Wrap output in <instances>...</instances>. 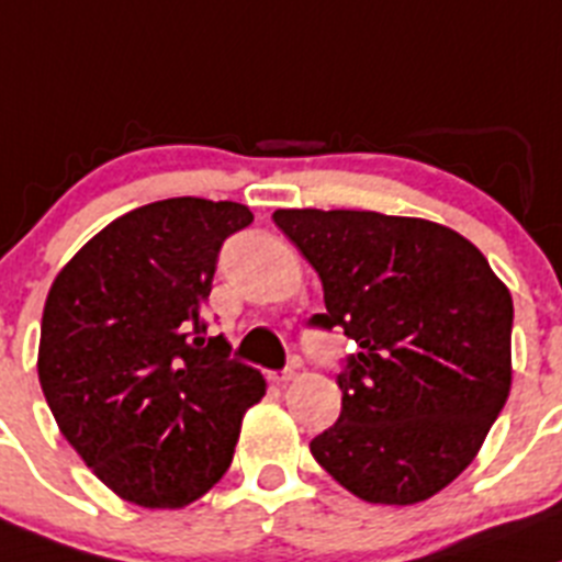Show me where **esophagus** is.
Masks as SVG:
<instances>
[{
	"instance_id": "obj_1",
	"label": "esophagus",
	"mask_w": 562,
	"mask_h": 562,
	"mask_svg": "<svg viewBox=\"0 0 562 562\" xmlns=\"http://www.w3.org/2000/svg\"><path fill=\"white\" fill-rule=\"evenodd\" d=\"M272 383H278V386H284V383H290V381H295V367H286V370H281V372H272Z\"/></svg>"
}]
</instances>
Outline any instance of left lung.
<instances>
[{"instance_id": "8db88e82", "label": "left lung", "mask_w": 562, "mask_h": 562, "mask_svg": "<svg viewBox=\"0 0 562 562\" xmlns=\"http://www.w3.org/2000/svg\"><path fill=\"white\" fill-rule=\"evenodd\" d=\"M272 221L323 281L312 325L358 345L336 378L339 419L312 456L358 499H430L505 408L510 292L467 237L422 217L276 210Z\"/></svg>"}]
</instances>
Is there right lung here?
<instances>
[{"label": "right lung", "mask_w": 562, "mask_h": 562, "mask_svg": "<svg viewBox=\"0 0 562 562\" xmlns=\"http://www.w3.org/2000/svg\"><path fill=\"white\" fill-rule=\"evenodd\" d=\"M248 206L168 198L101 228L52 284L37 378L68 445L121 499L184 507L232 467L265 378L201 317Z\"/></svg>", "instance_id": "add662e5"}]
</instances>
